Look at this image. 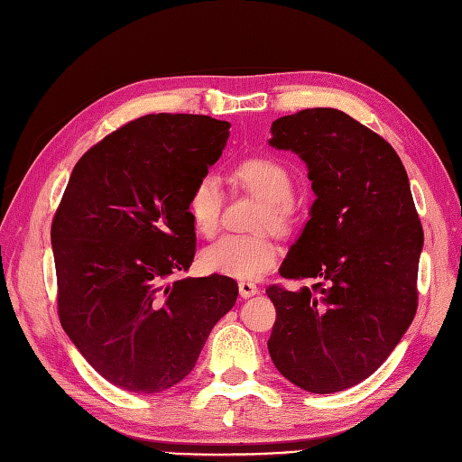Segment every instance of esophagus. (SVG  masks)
Instances as JSON below:
<instances>
[{"mask_svg":"<svg viewBox=\"0 0 462 462\" xmlns=\"http://www.w3.org/2000/svg\"><path fill=\"white\" fill-rule=\"evenodd\" d=\"M239 292H241V297L243 299H250V297H254V295H258V287L254 285V283H246V282H243V283H239Z\"/></svg>","mask_w":462,"mask_h":462,"instance_id":"34e87169","label":"esophagus"}]
</instances>
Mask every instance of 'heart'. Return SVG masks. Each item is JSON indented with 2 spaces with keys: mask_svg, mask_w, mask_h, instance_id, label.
<instances>
[{
  "mask_svg": "<svg viewBox=\"0 0 462 462\" xmlns=\"http://www.w3.org/2000/svg\"><path fill=\"white\" fill-rule=\"evenodd\" d=\"M239 183L263 202L260 227L283 233L291 227L292 194L295 185L282 163L270 158H250L236 167ZM221 183L216 175H204L194 183L187 212L197 233L209 236L219 226ZM279 258L277 245L268 236L223 235L200 253V265L206 273L253 282L272 270Z\"/></svg>",
  "mask_w": 462,
  "mask_h": 462,
  "instance_id": "obj_1",
  "label": "heart"
}]
</instances>
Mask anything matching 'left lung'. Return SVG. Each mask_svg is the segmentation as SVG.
I'll use <instances>...</instances> for the list:
<instances>
[{"label": "left lung", "mask_w": 462, "mask_h": 462, "mask_svg": "<svg viewBox=\"0 0 462 462\" xmlns=\"http://www.w3.org/2000/svg\"><path fill=\"white\" fill-rule=\"evenodd\" d=\"M270 146L306 163L316 200L279 273L312 287H270L275 368L310 393L366 380L416 314L424 233L397 152L333 107L272 123Z\"/></svg>", "instance_id": "8db88e82"}]
</instances>
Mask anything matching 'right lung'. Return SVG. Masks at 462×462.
<instances>
[{
  "label": "right lung",
  "mask_w": 462,
  "mask_h": 462,
  "mask_svg": "<svg viewBox=\"0 0 462 462\" xmlns=\"http://www.w3.org/2000/svg\"><path fill=\"white\" fill-rule=\"evenodd\" d=\"M227 121L138 117L82 156L51 223L58 309L88 365L131 393H162L192 372L236 302L231 277H187L194 183L229 138Z\"/></svg>",
  "instance_id": "1"
}]
</instances>
